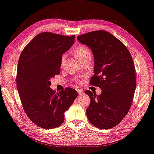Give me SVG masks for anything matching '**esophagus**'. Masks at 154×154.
Returning a JSON list of instances; mask_svg holds the SVG:
<instances>
[{
    "instance_id": "obj_1",
    "label": "esophagus",
    "mask_w": 154,
    "mask_h": 154,
    "mask_svg": "<svg viewBox=\"0 0 154 154\" xmlns=\"http://www.w3.org/2000/svg\"><path fill=\"white\" fill-rule=\"evenodd\" d=\"M77 92H78V94H79V95H81V94H82V93H84L83 91H82L81 89H77Z\"/></svg>"
}]
</instances>
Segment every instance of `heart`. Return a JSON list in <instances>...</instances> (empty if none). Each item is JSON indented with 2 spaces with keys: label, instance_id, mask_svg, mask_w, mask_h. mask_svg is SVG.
I'll return each instance as SVG.
<instances>
[{
  "label": "heart",
  "instance_id": "1",
  "mask_svg": "<svg viewBox=\"0 0 154 154\" xmlns=\"http://www.w3.org/2000/svg\"><path fill=\"white\" fill-rule=\"evenodd\" d=\"M75 55L77 59L81 60L84 58L87 57L88 56L91 55V51L88 47L84 45H81L79 46L75 50ZM66 58V55L65 53L62 56L61 58V65H63L65 63V61ZM76 81H79V79H76Z\"/></svg>",
  "mask_w": 154,
  "mask_h": 154
}]
</instances>
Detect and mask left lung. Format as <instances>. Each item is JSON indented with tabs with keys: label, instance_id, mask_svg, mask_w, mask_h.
Segmentation results:
<instances>
[{
	"label": "left lung",
	"instance_id": "left-lung-1",
	"mask_svg": "<svg viewBox=\"0 0 154 154\" xmlns=\"http://www.w3.org/2000/svg\"><path fill=\"white\" fill-rule=\"evenodd\" d=\"M77 39L92 51L94 74L90 84L102 90L98 96L85 91L91 99L87 116L98 128H112L126 116L133 102L136 74L132 57L120 40L105 31H91Z\"/></svg>",
	"mask_w": 154,
	"mask_h": 154
}]
</instances>
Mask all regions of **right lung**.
<instances>
[{"instance_id":"add662e5","label":"right lung","mask_w":154,"mask_h":154,"mask_svg":"<svg viewBox=\"0 0 154 154\" xmlns=\"http://www.w3.org/2000/svg\"><path fill=\"white\" fill-rule=\"evenodd\" d=\"M75 35L50 32L36 35L20 55L16 83L23 108L31 121L39 127L53 129L64 121V112L78 96L66 88L55 93L50 80L60 74L61 58L74 43Z\"/></svg>"}]
</instances>
